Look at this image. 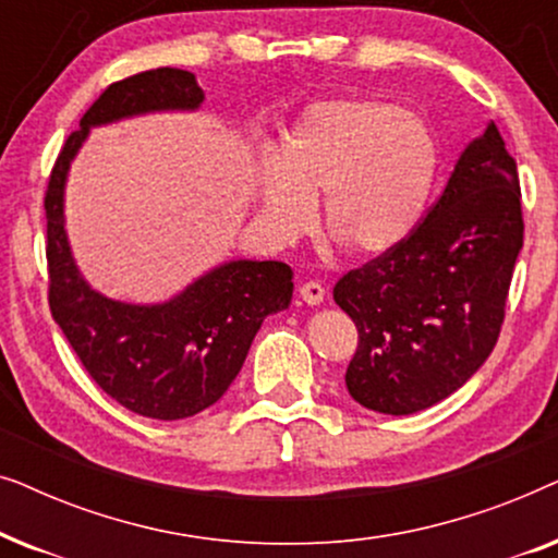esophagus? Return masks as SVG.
I'll return each mask as SVG.
<instances>
[{
    "label": "esophagus",
    "instance_id": "obj_1",
    "mask_svg": "<svg viewBox=\"0 0 558 558\" xmlns=\"http://www.w3.org/2000/svg\"><path fill=\"white\" fill-rule=\"evenodd\" d=\"M300 296H302V302H307V304H323L325 287L319 284V281H304V284L300 287Z\"/></svg>",
    "mask_w": 558,
    "mask_h": 558
}]
</instances>
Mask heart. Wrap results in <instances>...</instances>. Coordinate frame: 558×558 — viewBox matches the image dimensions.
Here are the masks:
<instances>
[{"instance_id":"1","label":"heart","mask_w":558,"mask_h":558,"mask_svg":"<svg viewBox=\"0 0 558 558\" xmlns=\"http://www.w3.org/2000/svg\"><path fill=\"white\" fill-rule=\"evenodd\" d=\"M429 124L380 98H327L302 111L279 159L262 167V208L274 231L294 235L325 197L327 239L373 258L409 239L437 178Z\"/></svg>"}]
</instances>
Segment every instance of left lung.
<instances>
[{"label": "left lung", "instance_id": "left-lung-1", "mask_svg": "<svg viewBox=\"0 0 558 558\" xmlns=\"http://www.w3.org/2000/svg\"><path fill=\"white\" fill-rule=\"evenodd\" d=\"M521 248L515 159L490 121L409 239L335 284L357 327L350 396L403 416L468 384L498 342Z\"/></svg>", "mask_w": 558, "mask_h": 558}]
</instances>
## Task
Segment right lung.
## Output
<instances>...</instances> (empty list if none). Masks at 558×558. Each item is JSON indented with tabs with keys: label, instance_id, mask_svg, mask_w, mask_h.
<instances>
[{
	"label": "right lung",
	"instance_id": "1",
	"mask_svg": "<svg viewBox=\"0 0 558 558\" xmlns=\"http://www.w3.org/2000/svg\"><path fill=\"white\" fill-rule=\"evenodd\" d=\"M195 75L157 68L111 83L68 136L45 190L48 302L83 368L113 401L140 416L187 418L228 391L266 315L292 302V269L281 262H228L162 304H126L88 287L65 235L68 167L90 126L149 111H195Z\"/></svg>",
	"mask_w": 558,
	"mask_h": 558
}]
</instances>
